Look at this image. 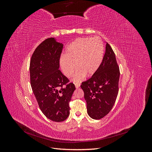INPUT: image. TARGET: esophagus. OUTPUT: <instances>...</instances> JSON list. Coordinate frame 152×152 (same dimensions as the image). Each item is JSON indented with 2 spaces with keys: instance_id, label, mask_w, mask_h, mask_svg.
Segmentation results:
<instances>
[{
  "instance_id": "esophagus-1",
  "label": "esophagus",
  "mask_w": 152,
  "mask_h": 152,
  "mask_svg": "<svg viewBox=\"0 0 152 152\" xmlns=\"http://www.w3.org/2000/svg\"><path fill=\"white\" fill-rule=\"evenodd\" d=\"M80 84H75V87L77 89H78V88H79V87H80Z\"/></svg>"
}]
</instances>
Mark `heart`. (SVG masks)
Here are the masks:
<instances>
[{
    "label": "heart",
    "mask_w": 152,
    "mask_h": 152,
    "mask_svg": "<svg viewBox=\"0 0 152 152\" xmlns=\"http://www.w3.org/2000/svg\"><path fill=\"white\" fill-rule=\"evenodd\" d=\"M104 52L103 41L98 37L77 39L65 49L64 56L59 59V66L66 77L73 75L77 66L79 69L73 80L80 82L86 75L93 76L98 71Z\"/></svg>",
    "instance_id": "b5f03b06"
}]
</instances>
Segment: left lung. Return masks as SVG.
Here are the masks:
<instances>
[{
	"mask_svg": "<svg viewBox=\"0 0 152 152\" xmlns=\"http://www.w3.org/2000/svg\"><path fill=\"white\" fill-rule=\"evenodd\" d=\"M119 77L115 55L107 44L98 71L80 86L87 102V114L91 118L96 120L102 118L112 110L118 95Z\"/></svg>",
	"mask_w": 152,
	"mask_h": 152,
	"instance_id": "1",
	"label": "left lung"
}]
</instances>
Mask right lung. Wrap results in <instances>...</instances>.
<instances>
[{"instance_id": "add662e5", "label": "right lung", "mask_w": 152, "mask_h": 152, "mask_svg": "<svg viewBox=\"0 0 152 152\" xmlns=\"http://www.w3.org/2000/svg\"><path fill=\"white\" fill-rule=\"evenodd\" d=\"M54 37L45 39L35 50L30 65V83L39 108L54 122H62L70 114L69 102L75 90L59 69L63 44Z\"/></svg>"}]
</instances>
